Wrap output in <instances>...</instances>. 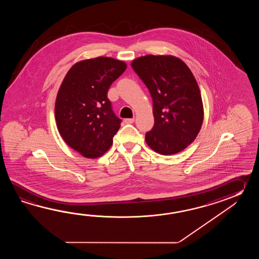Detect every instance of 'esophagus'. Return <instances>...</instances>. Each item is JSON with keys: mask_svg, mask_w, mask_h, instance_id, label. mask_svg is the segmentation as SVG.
Wrapping results in <instances>:
<instances>
[{"mask_svg": "<svg viewBox=\"0 0 259 259\" xmlns=\"http://www.w3.org/2000/svg\"><path fill=\"white\" fill-rule=\"evenodd\" d=\"M124 121L127 124H132L134 122V118H126Z\"/></svg>", "mask_w": 259, "mask_h": 259, "instance_id": "1", "label": "esophagus"}]
</instances>
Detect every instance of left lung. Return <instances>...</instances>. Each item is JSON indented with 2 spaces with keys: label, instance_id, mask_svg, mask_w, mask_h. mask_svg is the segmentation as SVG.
Wrapping results in <instances>:
<instances>
[{
  "label": "left lung",
  "instance_id": "8db88e82",
  "mask_svg": "<svg viewBox=\"0 0 259 259\" xmlns=\"http://www.w3.org/2000/svg\"><path fill=\"white\" fill-rule=\"evenodd\" d=\"M132 66L153 99L154 127L145 134V142L163 155L184 150L195 140L204 120L201 93L193 73L172 55L141 56Z\"/></svg>",
  "mask_w": 259,
  "mask_h": 259
}]
</instances>
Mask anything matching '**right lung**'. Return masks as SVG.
<instances>
[{
  "instance_id": "right-lung-1",
  "label": "right lung",
  "mask_w": 259,
  "mask_h": 259,
  "mask_svg": "<svg viewBox=\"0 0 259 259\" xmlns=\"http://www.w3.org/2000/svg\"><path fill=\"white\" fill-rule=\"evenodd\" d=\"M127 68L111 57L77 62L66 73L55 101V120L61 136L87 158H97L113 143L121 119L107 98L111 84Z\"/></svg>"
}]
</instances>
